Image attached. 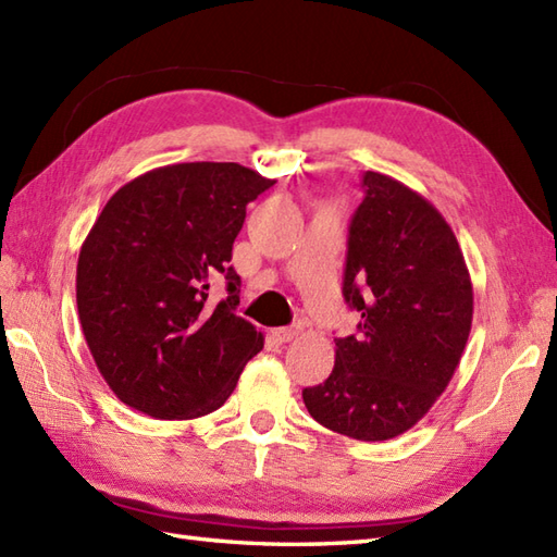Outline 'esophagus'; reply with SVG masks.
<instances>
[{"mask_svg": "<svg viewBox=\"0 0 557 557\" xmlns=\"http://www.w3.org/2000/svg\"><path fill=\"white\" fill-rule=\"evenodd\" d=\"M299 332H301V327L294 325V327H277L273 334H275V339H280V342H292V339L299 337Z\"/></svg>", "mask_w": 557, "mask_h": 557, "instance_id": "34e87169", "label": "esophagus"}]
</instances>
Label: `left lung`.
<instances>
[{
	"instance_id": "8db88e82",
	"label": "left lung",
	"mask_w": 557,
	"mask_h": 557,
	"mask_svg": "<svg viewBox=\"0 0 557 557\" xmlns=\"http://www.w3.org/2000/svg\"><path fill=\"white\" fill-rule=\"evenodd\" d=\"M348 227L344 299L358 332L334 339L330 377L304 389L327 430L386 442L444 394L472 327V282L454 230L398 180L368 171Z\"/></svg>"
}]
</instances>
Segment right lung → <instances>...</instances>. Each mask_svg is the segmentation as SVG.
<instances>
[{"mask_svg": "<svg viewBox=\"0 0 557 557\" xmlns=\"http://www.w3.org/2000/svg\"><path fill=\"white\" fill-rule=\"evenodd\" d=\"M275 185L239 163H175L123 185L77 258L85 342L111 392L157 420L209 416L235 392L263 334L235 313L232 244L247 203ZM215 281L228 284L218 305Z\"/></svg>", "mask_w": 557, "mask_h": 557, "instance_id": "right-lung-1", "label": "right lung"}]
</instances>
